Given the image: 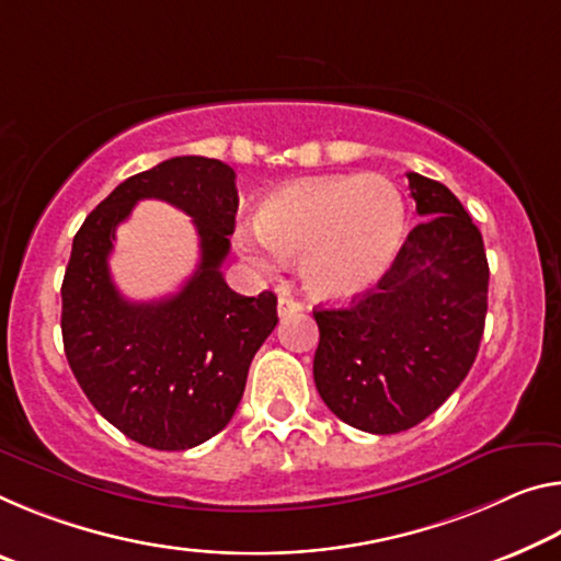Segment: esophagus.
Here are the masks:
<instances>
[{
  "label": "esophagus",
  "instance_id": "34e87169",
  "mask_svg": "<svg viewBox=\"0 0 561 561\" xmlns=\"http://www.w3.org/2000/svg\"><path fill=\"white\" fill-rule=\"evenodd\" d=\"M301 309V305L297 299H291V297H287V295H282L279 297V301H277V312H279V317H287V314H295V312H299Z\"/></svg>",
  "mask_w": 561,
  "mask_h": 561
}]
</instances>
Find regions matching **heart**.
Instances as JSON below:
<instances>
[{"label":"heart","instance_id":"obj_1","mask_svg":"<svg viewBox=\"0 0 561 561\" xmlns=\"http://www.w3.org/2000/svg\"><path fill=\"white\" fill-rule=\"evenodd\" d=\"M407 209L379 174H334L282 186L266 197L254 232H239L244 260L264 274L299 256V277L319 299L369 291L394 264Z\"/></svg>","mask_w":561,"mask_h":561}]
</instances>
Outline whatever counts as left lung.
Returning a JSON list of instances; mask_svg holds the SVG:
<instances>
[{
  "mask_svg": "<svg viewBox=\"0 0 561 561\" xmlns=\"http://www.w3.org/2000/svg\"><path fill=\"white\" fill-rule=\"evenodd\" d=\"M424 219L375 291L314 309V385L354 430H412L447 402L484 334L489 264L472 217L447 186L409 172Z\"/></svg>",
  "mask_w": 561,
  "mask_h": 561,
  "instance_id": "obj_1",
  "label": "left lung"
}]
</instances>
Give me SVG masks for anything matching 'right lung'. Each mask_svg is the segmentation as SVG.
I'll return each instance as SVG.
<instances>
[{"label": "right lung", "instance_id": "add662e5", "mask_svg": "<svg viewBox=\"0 0 561 561\" xmlns=\"http://www.w3.org/2000/svg\"><path fill=\"white\" fill-rule=\"evenodd\" d=\"M234 169L174 157L124 180L96 204L72 242L61 282L69 367L106 422L145 447L192 449L234 416L254 354L277 327V297H242L221 277L239 207ZM139 198L186 210L201 266L176 296L129 302L113 287V232Z\"/></svg>", "mask_w": 561, "mask_h": 561}]
</instances>
